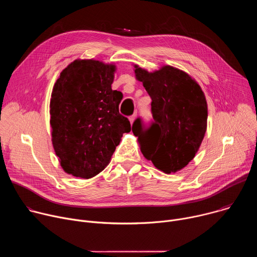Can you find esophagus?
I'll return each mask as SVG.
<instances>
[{
  "mask_svg": "<svg viewBox=\"0 0 257 257\" xmlns=\"http://www.w3.org/2000/svg\"><path fill=\"white\" fill-rule=\"evenodd\" d=\"M135 118H136V114H134V115H132V116H130V117H129V121H130V123H131V124H133V122H134Z\"/></svg>",
  "mask_w": 257,
  "mask_h": 257,
  "instance_id": "34e87169",
  "label": "esophagus"
}]
</instances>
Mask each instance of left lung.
I'll return each instance as SVG.
<instances>
[{"instance_id":"obj_1","label":"left lung","mask_w":257,"mask_h":257,"mask_svg":"<svg viewBox=\"0 0 257 257\" xmlns=\"http://www.w3.org/2000/svg\"><path fill=\"white\" fill-rule=\"evenodd\" d=\"M135 68L136 78L152 97L154 121L142 129L137 118L132 132L145 159L166 174L176 173L193 160L206 131L207 104L203 91L187 73L164 66L150 73Z\"/></svg>"}]
</instances>
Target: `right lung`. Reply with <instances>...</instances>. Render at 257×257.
I'll use <instances>...</instances> for the list:
<instances>
[{"label":"right lung","mask_w":257,"mask_h":257,"mask_svg":"<svg viewBox=\"0 0 257 257\" xmlns=\"http://www.w3.org/2000/svg\"><path fill=\"white\" fill-rule=\"evenodd\" d=\"M115 65L75 60L56 81L50 102L52 141L63 170L89 179L109 163L129 120L119 113L122 92L113 90Z\"/></svg>","instance_id":"1"}]
</instances>
